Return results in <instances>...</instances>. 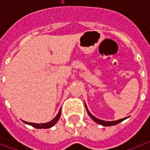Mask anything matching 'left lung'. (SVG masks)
<instances>
[{
  "label": "left lung",
  "instance_id": "obj_1",
  "mask_svg": "<svg viewBox=\"0 0 150 150\" xmlns=\"http://www.w3.org/2000/svg\"><path fill=\"white\" fill-rule=\"evenodd\" d=\"M86 110H87V113H88V114L89 115V117H91L93 120L96 123L99 124V125H101L103 126H112V125H117V124H119L120 122H121V121H123L125 119H126L127 117H125V118H122V119H119V120H117V121H103V120H100V119H98L96 118V117H94L93 114L90 113V112L89 111V110H88V108H87L86 107Z\"/></svg>",
  "mask_w": 150,
  "mask_h": 150
}]
</instances>
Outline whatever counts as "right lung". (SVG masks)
Listing matches in <instances>:
<instances>
[{"label": "right lung", "instance_id": "add662e5", "mask_svg": "<svg viewBox=\"0 0 150 150\" xmlns=\"http://www.w3.org/2000/svg\"><path fill=\"white\" fill-rule=\"evenodd\" d=\"M61 108L60 109V110H59V112L57 113V116L55 117L53 120H51L50 121L47 122V123L36 124V123H31V122H27V121H23L25 124L33 126V127H34V128H51V127H53V126H54V125L58 121L59 118L61 117Z\"/></svg>", "mask_w": 150, "mask_h": 150}]
</instances>
